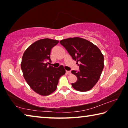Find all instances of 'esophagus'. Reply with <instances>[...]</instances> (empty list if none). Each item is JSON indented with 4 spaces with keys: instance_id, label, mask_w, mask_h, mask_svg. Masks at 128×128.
<instances>
[{
    "instance_id": "obj_1",
    "label": "esophagus",
    "mask_w": 128,
    "mask_h": 128,
    "mask_svg": "<svg viewBox=\"0 0 128 128\" xmlns=\"http://www.w3.org/2000/svg\"><path fill=\"white\" fill-rule=\"evenodd\" d=\"M66 74H71V73H70V71H69V70H66Z\"/></svg>"
}]
</instances>
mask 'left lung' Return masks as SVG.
Instances as JSON below:
<instances>
[{"label": "left lung", "instance_id": "8db88e82", "mask_svg": "<svg viewBox=\"0 0 128 128\" xmlns=\"http://www.w3.org/2000/svg\"><path fill=\"white\" fill-rule=\"evenodd\" d=\"M73 59L77 60L78 70L71 73L76 76L72 87L80 92H87L98 81L104 68V56L98 47L85 39L74 37L60 41Z\"/></svg>", "mask_w": 128, "mask_h": 128}]
</instances>
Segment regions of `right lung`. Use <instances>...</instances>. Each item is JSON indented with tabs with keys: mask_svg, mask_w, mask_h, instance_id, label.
Here are the masks:
<instances>
[{
	"mask_svg": "<svg viewBox=\"0 0 128 128\" xmlns=\"http://www.w3.org/2000/svg\"><path fill=\"white\" fill-rule=\"evenodd\" d=\"M59 40L48 38L36 41L26 50L21 64L24 77L34 92L41 95H48L57 88L59 78L66 73L63 66L55 68L48 66L51 62V49Z\"/></svg>",
	"mask_w": 128,
	"mask_h": 128,
	"instance_id": "right-lung-1",
	"label": "right lung"
}]
</instances>
